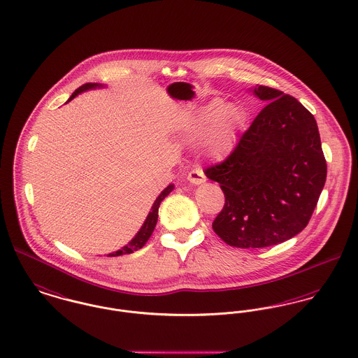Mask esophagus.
Instances as JSON below:
<instances>
[{"label":"esophagus","mask_w":358,"mask_h":358,"mask_svg":"<svg viewBox=\"0 0 358 358\" xmlns=\"http://www.w3.org/2000/svg\"><path fill=\"white\" fill-rule=\"evenodd\" d=\"M187 179L188 182L192 183V185H202V183L206 182L205 172L201 170V169H195V170L191 171L188 173Z\"/></svg>","instance_id":"obj_1"}]
</instances>
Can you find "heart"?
I'll use <instances>...</instances> for the list:
<instances>
[{
	"label": "heart",
	"instance_id": "1",
	"mask_svg": "<svg viewBox=\"0 0 358 358\" xmlns=\"http://www.w3.org/2000/svg\"><path fill=\"white\" fill-rule=\"evenodd\" d=\"M244 124L245 112L240 105L214 98L194 113L186 137L191 145L203 144L211 159L225 160L236 151Z\"/></svg>",
	"mask_w": 358,
	"mask_h": 358
}]
</instances>
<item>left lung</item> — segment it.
<instances>
[{
    "label": "left lung",
    "instance_id": "obj_1",
    "mask_svg": "<svg viewBox=\"0 0 358 358\" xmlns=\"http://www.w3.org/2000/svg\"><path fill=\"white\" fill-rule=\"evenodd\" d=\"M248 92L266 106L236 151L205 173L225 194L214 231L230 246L265 248L307 226L327 166L317 121L296 98L259 85Z\"/></svg>",
    "mask_w": 358,
    "mask_h": 358
}]
</instances>
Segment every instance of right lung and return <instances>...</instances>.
<instances>
[{"label": "right lung", "instance_id": "add662e5", "mask_svg": "<svg viewBox=\"0 0 358 358\" xmlns=\"http://www.w3.org/2000/svg\"><path fill=\"white\" fill-rule=\"evenodd\" d=\"M103 87H105V85H102V83H86V85L80 86L79 89H76V92L73 93V95L69 98L67 102H70L71 99L76 98V95L82 94V93H85V92L95 90V89H103ZM67 102H66V103H67ZM173 187H175L173 185H169L167 187L164 188V189L159 194V196L155 199V202H153V205H152L151 211L148 213V215H147L144 224L138 229V231L136 233V236L133 237L132 240H131L128 244L124 245L121 249L109 253L108 257H115V256H122V255H131V253L138 250V249H141V248L145 245V243H147V241L150 240V237H151L152 231H153L155 226L157 224L159 206H160L162 201L173 189Z\"/></svg>", "mask_w": 358, "mask_h": 358}]
</instances>
